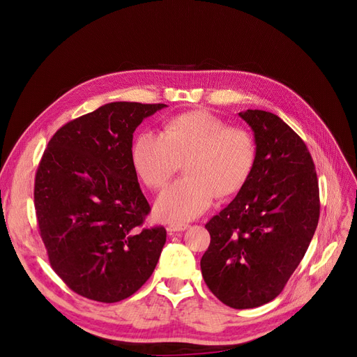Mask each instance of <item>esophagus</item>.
I'll list each match as a JSON object with an SVG mask.
<instances>
[{
	"label": "esophagus",
	"mask_w": 357,
	"mask_h": 357,
	"mask_svg": "<svg viewBox=\"0 0 357 357\" xmlns=\"http://www.w3.org/2000/svg\"><path fill=\"white\" fill-rule=\"evenodd\" d=\"M189 228V225L188 223H171L169 226H168V232H183V231H186Z\"/></svg>",
	"instance_id": "obj_1"
}]
</instances>
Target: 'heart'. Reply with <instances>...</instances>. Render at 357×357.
Masks as SVG:
<instances>
[{
	"mask_svg": "<svg viewBox=\"0 0 357 357\" xmlns=\"http://www.w3.org/2000/svg\"><path fill=\"white\" fill-rule=\"evenodd\" d=\"M255 158L250 132L204 110L172 117L164 134L139 132L131 152L135 172L152 189L164 188L185 159L188 174L162 192L155 204L158 218L169 222L195 219L218 193L229 197L238 192L252 174Z\"/></svg>",
	"mask_w": 357,
	"mask_h": 357,
	"instance_id": "heart-1",
	"label": "heart"
}]
</instances>
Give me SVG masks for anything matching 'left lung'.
I'll use <instances>...</instances> for the list:
<instances>
[{
    "label": "left lung",
    "mask_w": 357,
    "mask_h": 357,
    "mask_svg": "<svg viewBox=\"0 0 357 357\" xmlns=\"http://www.w3.org/2000/svg\"><path fill=\"white\" fill-rule=\"evenodd\" d=\"M238 116L255 135V165L238 195L205 225L211 241L201 271L214 296L245 310L282 294L316 232L320 201L314 162L294 129L264 110Z\"/></svg>",
    "instance_id": "left-lung-1"
}]
</instances>
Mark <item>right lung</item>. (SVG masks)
<instances>
[{"mask_svg":"<svg viewBox=\"0 0 357 357\" xmlns=\"http://www.w3.org/2000/svg\"><path fill=\"white\" fill-rule=\"evenodd\" d=\"M165 104L110 102L63 125L36 174L41 240L71 290L119 302L155 271L167 241L162 226L143 228L150 205L132 165V134Z\"/></svg>","mask_w":357,"mask_h":357,"instance_id":"right-lung-1","label":"right lung"}]
</instances>
